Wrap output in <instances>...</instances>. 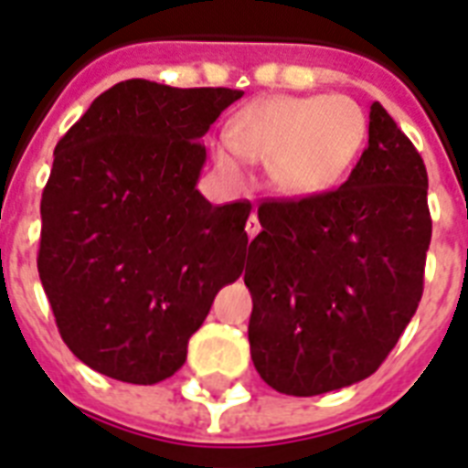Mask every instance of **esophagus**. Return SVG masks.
Listing matches in <instances>:
<instances>
[{
    "label": "esophagus",
    "mask_w": 468,
    "mask_h": 468,
    "mask_svg": "<svg viewBox=\"0 0 468 468\" xmlns=\"http://www.w3.org/2000/svg\"><path fill=\"white\" fill-rule=\"evenodd\" d=\"M245 230H248L250 238H255V235L262 230V228H260V220H258V210H255V208H252V213H250L248 223H245Z\"/></svg>",
    "instance_id": "34e87169"
}]
</instances>
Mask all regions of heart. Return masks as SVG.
I'll use <instances>...</instances> for the list:
<instances>
[{
    "label": "heart",
    "instance_id": "b5f03b06",
    "mask_svg": "<svg viewBox=\"0 0 468 468\" xmlns=\"http://www.w3.org/2000/svg\"><path fill=\"white\" fill-rule=\"evenodd\" d=\"M366 142V115L346 95L267 98L248 105L213 147L216 166L240 184L245 159L265 164L270 181L292 196L321 194L341 181Z\"/></svg>",
    "mask_w": 468,
    "mask_h": 468
}]
</instances>
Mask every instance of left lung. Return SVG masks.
<instances>
[{
	"instance_id": "left-lung-1",
	"label": "left lung",
	"mask_w": 468,
	"mask_h": 468,
	"mask_svg": "<svg viewBox=\"0 0 468 468\" xmlns=\"http://www.w3.org/2000/svg\"><path fill=\"white\" fill-rule=\"evenodd\" d=\"M245 252L260 378L312 398L373 376L415 316L432 240L427 169L380 102L368 147L334 191L260 203Z\"/></svg>"
}]
</instances>
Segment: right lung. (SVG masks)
<instances>
[{
	"mask_svg": "<svg viewBox=\"0 0 468 468\" xmlns=\"http://www.w3.org/2000/svg\"><path fill=\"white\" fill-rule=\"evenodd\" d=\"M240 98L122 80L56 144L38 277L60 338L102 376H174L220 287L242 274L252 206H213L196 188L201 137Z\"/></svg>",
	"mask_w": 468,
	"mask_h": 468,
	"instance_id": "obj_1",
	"label": "right lung"
}]
</instances>
